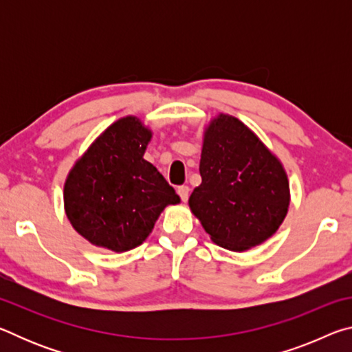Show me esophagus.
<instances>
[{
  "label": "esophagus",
  "mask_w": 352,
  "mask_h": 352,
  "mask_svg": "<svg viewBox=\"0 0 352 352\" xmlns=\"http://www.w3.org/2000/svg\"><path fill=\"white\" fill-rule=\"evenodd\" d=\"M177 192H178V195H180V199L183 201H188V199H189V188L188 186H178Z\"/></svg>",
  "instance_id": "34e87169"
}]
</instances>
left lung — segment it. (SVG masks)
<instances>
[{
    "label": "left lung",
    "mask_w": 352,
    "mask_h": 352,
    "mask_svg": "<svg viewBox=\"0 0 352 352\" xmlns=\"http://www.w3.org/2000/svg\"><path fill=\"white\" fill-rule=\"evenodd\" d=\"M199 169L201 183L189 208L214 243L245 252L276 233L290 204L287 174L245 124L223 113L214 118Z\"/></svg>",
    "instance_id": "8db88e82"
}]
</instances>
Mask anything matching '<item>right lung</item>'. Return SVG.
<instances>
[{
	"label": "right lung",
	"instance_id": "obj_1",
	"mask_svg": "<svg viewBox=\"0 0 352 352\" xmlns=\"http://www.w3.org/2000/svg\"><path fill=\"white\" fill-rule=\"evenodd\" d=\"M152 138L140 118L118 119L69 170L63 188L67 217L96 247L122 253L141 245L168 205L180 197L144 152Z\"/></svg>",
	"mask_w": 352,
	"mask_h": 352
}]
</instances>
